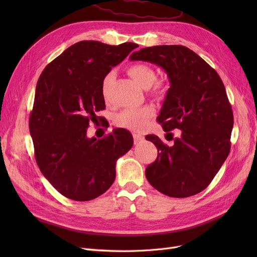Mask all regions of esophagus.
<instances>
[{"label":"esophagus","instance_id":"esophagus-1","mask_svg":"<svg viewBox=\"0 0 257 257\" xmlns=\"http://www.w3.org/2000/svg\"><path fill=\"white\" fill-rule=\"evenodd\" d=\"M133 138H134V142H135V143H139V142L144 141V138H145V137H144L142 134L134 133V134H133Z\"/></svg>","mask_w":257,"mask_h":257}]
</instances>
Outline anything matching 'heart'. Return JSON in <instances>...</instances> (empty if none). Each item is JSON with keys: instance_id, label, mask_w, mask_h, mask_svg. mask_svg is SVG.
<instances>
[{"instance_id": "1", "label": "heart", "mask_w": 257, "mask_h": 257, "mask_svg": "<svg viewBox=\"0 0 257 257\" xmlns=\"http://www.w3.org/2000/svg\"><path fill=\"white\" fill-rule=\"evenodd\" d=\"M128 75L133 78V80L142 87L143 89L151 88L152 93L154 94H160L163 91V85L160 82H155L157 79V74L154 69L148 64L144 63H135L127 67ZM113 74L107 73L102 81V93L105 96L108 87H109L110 81L112 79ZM154 114V108L152 106H144L139 108H126L114 116L115 125L119 127L127 128L132 131L142 130L146 123L151 116Z\"/></svg>"}]
</instances>
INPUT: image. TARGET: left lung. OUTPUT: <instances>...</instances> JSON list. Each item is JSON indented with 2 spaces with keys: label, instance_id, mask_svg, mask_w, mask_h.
Here are the masks:
<instances>
[{
  "label": "left lung",
  "instance_id": "obj_1",
  "mask_svg": "<svg viewBox=\"0 0 257 257\" xmlns=\"http://www.w3.org/2000/svg\"><path fill=\"white\" fill-rule=\"evenodd\" d=\"M132 61H147L165 69L170 88L158 116L170 135H181L172 146L157 135L147 141L158 148V158L146 168L148 181L159 192L183 198L204 191L213 180L230 150L234 115L224 83L197 53L181 45L143 48Z\"/></svg>",
  "mask_w": 257,
  "mask_h": 257
}]
</instances>
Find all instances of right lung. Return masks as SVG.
I'll use <instances>...</instances> for the list:
<instances>
[{
	"label": "right lung",
	"instance_id": "1",
	"mask_svg": "<svg viewBox=\"0 0 257 257\" xmlns=\"http://www.w3.org/2000/svg\"><path fill=\"white\" fill-rule=\"evenodd\" d=\"M137 47L81 41L50 62L38 78L29 121L35 160L53 188L69 199L87 201L105 193L114 181L116 160L133 146L124 128L102 139L88 138L87 128L105 109L104 76Z\"/></svg>",
	"mask_w": 257,
	"mask_h": 257
}]
</instances>
